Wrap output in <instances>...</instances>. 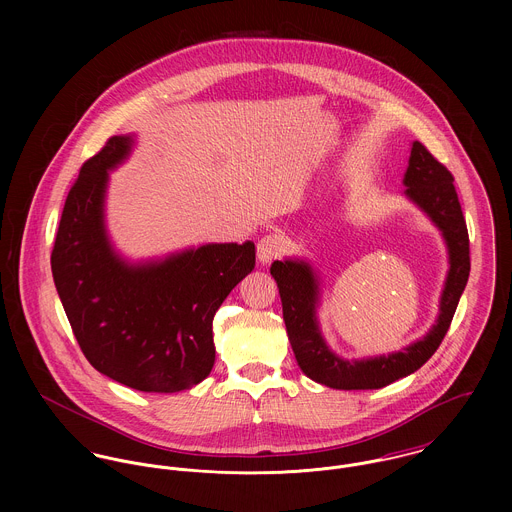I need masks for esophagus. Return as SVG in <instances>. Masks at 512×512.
I'll list each match as a JSON object with an SVG mask.
<instances>
[{
	"label": "esophagus",
	"mask_w": 512,
	"mask_h": 512,
	"mask_svg": "<svg viewBox=\"0 0 512 512\" xmlns=\"http://www.w3.org/2000/svg\"><path fill=\"white\" fill-rule=\"evenodd\" d=\"M284 248H286L284 238L276 232H270L258 240V260L262 264H270L284 252Z\"/></svg>",
	"instance_id": "esophagus-1"
}]
</instances>
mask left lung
<instances>
[{"label":"left lung","instance_id":"1","mask_svg":"<svg viewBox=\"0 0 512 512\" xmlns=\"http://www.w3.org/2000/svg\"><path fill=\"white\" fill-rule=\"evenodd\" d=\"M406 195L438 224L449 250V274L439 301V317L430 333L404 351L363 361H343L325 345L315 317L317 280L309 264L276 260L270 268L282 297L288 339L299 368L315 382L337 390H374L416 372L438 351L459 297L467 286L469 234L453 185V175L420 142L412 144L404 175Z\"/></svg>","mask_w":512,"mask_h":512}]
</instances>
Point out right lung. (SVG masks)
<instances>
[{"mask_svg":"<svg viewBox=\"0 0 512 512\" xmlns=\"http://www.w3.org/2000/svg\"><path fill=\"white\" fill-rule=\"evenodd\" d=\"M132 138L112 136L86 159L59 222L51 268L80 351L98 372L142 392H179L215 365L213 319L256 264L252 242L207 244L130 266L104 230L108 169Z\"/></svg>","mask_w":512,"mask_h":512,"instance_id":"right-lung-1","label":"right lung"}]
</instances>
